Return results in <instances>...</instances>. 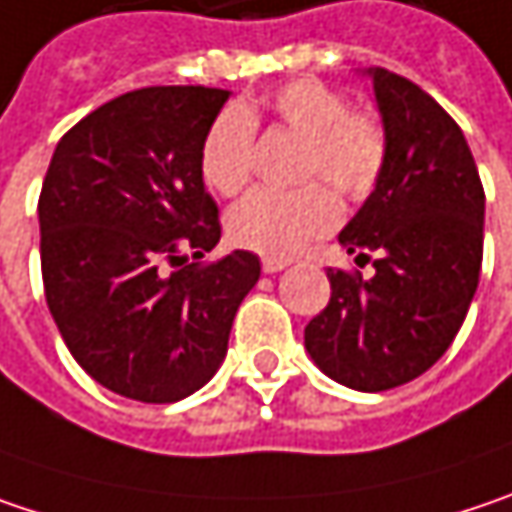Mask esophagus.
Segmentation results:
<instances>
[{
  "label": "esophagus",
  "instance_id": "obj_1",
  "mask_svg": "<svg viewBox=\"0 0 512 512\" xmlns=\"http://www.w3.org/2000/svg\"><path fill=\"white\" fill-rule=\"evenodd\" d=\"M282 268H288V262H285V259H271V256H268V259H262V271H265V274H279Z\"/></svg>",
  "mask_w": 512,
  "mask_h": 512
}]
</instances>
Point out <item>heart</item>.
Returning <instances> with one entry per match:
<instances>
[{"instance_id":"obj_1","label":"heart","mask_w":512,"mask_h":512,"mask_svg":"<svg viewBox=\"0 0 512 512\" xmlns=\"http://www.w3.org/2000/svg\"><path fill=\"white\" fill-rule=\"evenodd\" d=\"M276 125L306 139L303 177H323L344 195H364L382 174L387 142L382 125L367 113H349L338 90L300 78L268 98ZM256 116L227 107L206 130L201 145L203 183L218 195H236L250 180ZM341 218L335 195L311 183L297 192L256 189L227 215V233L238 247L271 259L300 253L309 241L326 236Z\"/></svg>"}]
</instances>
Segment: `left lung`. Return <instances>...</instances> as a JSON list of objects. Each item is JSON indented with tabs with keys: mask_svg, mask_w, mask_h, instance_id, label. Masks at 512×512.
<instances>
[{
	"mask_svg": "<svg viewBox=\"0 0 512 512\" xmlns=\"http://www.w3.org/2000/svg\"><path fill=\"white\" fill-rule=\"evenodd\" d=\"M364 75L387 157L338 241L355 262L376 250V274L326 271L332 297L306 349L329 379L379 393L422 376L463 326L481 276L484 186L463 130L428 92L379 66Z\"/></svg>",
	"mask_w": 512,
	"mask_h": 512,
	"instance_id": "1",
	"label": "left lung"
}]
</instances>
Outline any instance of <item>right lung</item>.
Masks as SVG:
<instances>
[{"label":"right lung","instance_id":"right-lung-1","mask_svg":"<svg viewBox=\"0 0 512 512\" xmlns=\"http://www.w3.org/2000/svg\"><path fill=\"white\" fill-rule=\"evenodd\" d=\"M227 98L212 87L125 92L57 142L43 180L49 311L92 379L136 402H180L218 373L262 274L247 250L212 265L186 256L201 259L221 238L201 145Z\"/></svg>","mask_w":512,"mask_h":512}]
</instances>
